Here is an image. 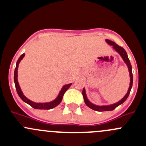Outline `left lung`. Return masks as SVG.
<instances>
[{
    "instance_id": "8db88e82",
    "label": "left lung",
    "mask_w": 146,
    "mask_h": 146,
    "mask_svg": "<svg viewBox=\"0 0 146 146\" xmlns=\"http://www.w3.org/2000/svg\"><path fill=\"white\" fill-rule=\"evenodd\" d=\"M106 42L109 44L110 45H111L113 46V48L120 54V56H121V58H123V60L124 61V62L126 63V65L128 66V68H129V75H130V86L129 88V90H128L126 95L123 97V98H122L120 101H119L118 102L115 103V104H111V105H107V106H98L95 105V104H92L89 100H88L86 96V93H85V88H83L82 90V95H83L84 101L85 103L86 104V105L88 107H89L90 108H91L92 110H95V111H111V110H114L116 107H118L119 105L121 104L122 103L126 101V100L127 99L128 97H129V94H130L131 90L132 85H133V74H132V67L131 65L130 61H129V58H128L127 54H126V51L124 50V48H122L120 46L117 45L115 42H112V41H110L109 39H106Z\"/></svg>"
}]
</instances>
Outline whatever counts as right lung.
I'll use <instances>...</instances> for the list:
<instances>
[{
  "instance_id": "obj_1",
  "label": "right lung",
  "mask_w": 146,
  "mask_h": 146,
  "mask_svg": "<svg viewBox=\"0 0 146 146\" xmlns=\"http://www.w3.org/2000/svg\"><path fill=\"white\" fill-rule=\"evenodd\" d=\"M25 54H23L21 56H20V58H18V60H17V64H16V68L15 69V72H14V82H15V85L16 90H17V94H18V95L20 96V98L25 102H26L27 104H29V105H30L32 107H33L34 109H38V110H50V109H52L54 108V107H56L57 105H58V104L61 103L64 93L66 92V91L70 88L72 83L64 85V86L62 88V89H61V90L60 91L58 97H57L54 100L50 102L36 103L29 100V99H27V98L23 95V92H22L21 89H20V85H19L18 81H17V68H18V65L20 64V61H21V60L23 58V57L25 56Z\"/></svg>"
}]
</instances>
